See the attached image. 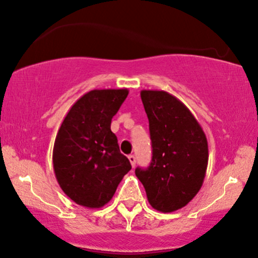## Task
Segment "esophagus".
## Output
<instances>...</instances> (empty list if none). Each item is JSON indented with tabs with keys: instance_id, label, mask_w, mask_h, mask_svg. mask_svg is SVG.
Listing matches in <instances>:
<instances>
[{
	"instance_id": "obj_1",
	"label": "esophagus",
	"mask_w": 258,
	"mask_h": 258,
	"mask_svg": "<svg viewBox=\"0 0 258 258\" xmlns=\"http://www.w3.org/2000/svg\"><path fill=\"white\" fill-rule=\"evenodd\" d=\"M128 159H129L130 163H132V166H133V167H134V166H135V162H137V159H135V156H134V155H129V156H128Z\"/></svg>"
}]
</instances>
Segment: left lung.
<instances>
[{
    "label": "left lung",
    "mask_w": 258,
    "mask_h": 258,
    "mask_svg": "<svg viewBox=\"0 0 258 258\" xmlns=\"http://www.w3.org/2000/svg\"><path fill=\"white\" fill-rule=\"evenodd\" d=\"M149 118L152 160L135 174L154 209L171 213L187 206L203 184L208 166L207 137L190 110L165 91L143 90Z\"/></svg>",
    "instance_id": "8db88e82"
}]
</instances>
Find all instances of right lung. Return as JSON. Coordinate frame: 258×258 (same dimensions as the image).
Here are the masks:
<instances>
[{
	"label": "right lung",
	"instance_id": "obj_1",
	"mask_svg": "<svg viewBox=\"0 0 258 258\" xmlns=\"http://www.w3.org/2000/svg\"><path fill=\"white\" fill-rule=\"evenodd\" d=\"M126 88L92 90L77 99L56 134L52 150L55 177L66 196L86 208H102L132 170L110 130Z\"/></svg>",
	"mask_w": 258,
	"mask_h": 258
}]
</instances>
